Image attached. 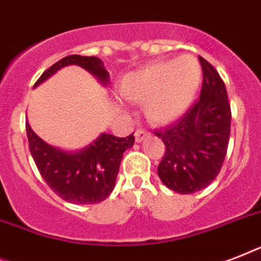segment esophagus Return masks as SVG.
Masks as SVG:
<instances>
[{
  "mask_svg": "<svg viewBox=\"0 0 261 261\" xmlns=\"http://www.w3.org/2000/svg\"><path fill=\"white\" fill-rule=\"evenodd\" d=\"M147 135H149V131L145 130V128H138V130L135 131V141L137 142H142Z\"/></svg>",
  "mask_w": 261,
  "mask_h": 261,
  "instance_id": "obj_1",
  "label": "esophagus"
}]
</instances>
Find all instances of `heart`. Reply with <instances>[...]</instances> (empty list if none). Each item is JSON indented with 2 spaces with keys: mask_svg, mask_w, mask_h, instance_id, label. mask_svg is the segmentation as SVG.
I'll use <instances>...</instances> for the list:
<instances>
[{
  "mask_svg": "<svg viewBox=\"0 0 261 261\" xmlns=\"http://www.w3.org/2000/svg\"><path fill=\"white\" fill-rule=\"evenodd\" d=\"M202 79L199 61L186 54L128 73L119 83V92L130 101L143 102L145 115L150 122L165 124L190 108Z\"/></svg>",
  "mask_w": 261,
  "mask_h": 261,
  "instance_id": "heart-1",
  "label": "heart"
}]
</instances>
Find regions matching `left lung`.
<instances>
[{
  "label": "left lung",
  "instance_id": "left-lung-1",
  "mask_svg": "<svg viewBox=\"0 0 261 261\" xmlns=\"http://www.w3.org/2000/svg\"><path fill=\"white\" fill-rule=\"evenodd\" d=\"M203 84L200 97L181 118L155 130L165 153L159 176L169 190L194 194L218 176L230 137L231 111L225 83L215 67L199 57Z\"/></svg>",
  "mask_w": 261,
  "mask_h": 261
}]
</instances>
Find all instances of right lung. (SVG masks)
<instances>
[{
	"label": "right lung",
	"instance_id": "right-lung-1",
	"mask_svg": "<svg viewBox=\"0 0 261 261\" xmlns=\"http://www.w3.org/2000/svg\"><path fill=\"white\" fill-rule=\"evenodd\" d=\"M69 65L88 70L106 87L110 74L97 57L69 55L48 67L34 88L44 83L57 71ZM27 137L38 171L47 186L66 202L74 204H94L110 196L116 182L123 153L134 145L133 134L126 138L102 133L97 139L79 151H65L46 143L25 123Z\"/></svg>",
	"mask_w": 261,
	"mask_h": 261
}]
</instances>
